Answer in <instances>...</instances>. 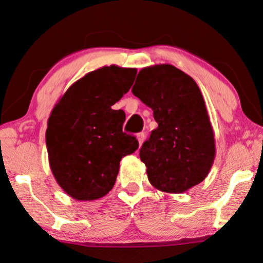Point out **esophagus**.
Listing matches in <instances>:
<instances>
[{
    "mask_svg": "<svg viewBox=\"0 0 263 263\" xmlns=\"http://www.w3.org/2000/svg\"><path fill=\"white\" fill-rule=\"evenodd\" d=\"M145 140V135L143 134V132H141V134L137 135V141H138V144L142 145V143H143Z\"/></svg>",
    "mask_w": 263,
    "mask_h": 263,
    "instance_id": "34e87169",
    "label": "esophagus"
}]
</instances>
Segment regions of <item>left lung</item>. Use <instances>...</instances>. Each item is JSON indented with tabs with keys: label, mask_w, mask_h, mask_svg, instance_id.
Listing matches in <instances>:
<instances>
[{
	"label": "left lung",
	"mask_w": 263,
	"mask_h": 263,
	"mask_svg": "<svg viewBox=\"0 0 263 263\" xmlns=\"http://www.w3.org/2000/svg\"><path fill=\"white\" fill-rule=\"evenodd\" d=\"M132 93L153 110L158 123L140 151L152 186L182 194L203 181L216 158V140L194 78L167 63L148 66L138 72Z\"/></svg>",
	"instance_id": "left-lung-1"
}]
</instances>
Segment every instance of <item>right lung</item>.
<instances>
[{
	"label": "right lung",
	"instance_id": "obj_1",
	"mask_svg": "<svg viewBox=\"0 0 263 263\" xmlns=\"http://www.w3.org/2000/svg\"><path fill=\"white\" fill-rule=\"evenodd\" d=\"M137 69L104 66L74 82L47 120L46 148L53 178L78 201L104 197L114 187L120 160L138 148L122 132L125 112L114 110Z\"/></svg>",
	"mask_w": 263,
	"mask_h": 263
}]
</instances>
